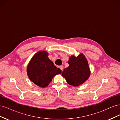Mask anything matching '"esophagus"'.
Masks as SVG:
<instances>
[{"instance_id":"obj_1","label":"esophagus","mask_w":120,"mask_h":120,"mask_svg":"<svg viewBox=\"0 0 120 120\" xmlns=\"http://www.w3.org/2000/svg\"><path fill=\"white\" fill-rule=\"evenodd\" d=\"M59 68H60V69L61 70V71H63V68H64V67H63V66H60L59 67Z\"/></svg>"}]
</instances>
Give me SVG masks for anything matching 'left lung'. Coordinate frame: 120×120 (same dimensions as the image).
I'll list each match as a JSON object with an SVG mask.
<instances>
[{
  "label": "left lung",
  "mask_w": 120,
  "mask_h": 120,
  "mask_svg": "<svg viewBox=\"0 0 120 120\" xmlns=\"http://www.w3.org/2000/svg\"><path fill=\"white\" fill-rule=\"evenodd\" d=\"M69 66L64 69L62 76L69 85L79 86L85 82L90 75L88 61L83 54L77 57L72 56L68 61Z\"/></svg>",
  "instance_id": "8db88e82"
}]
</instances>
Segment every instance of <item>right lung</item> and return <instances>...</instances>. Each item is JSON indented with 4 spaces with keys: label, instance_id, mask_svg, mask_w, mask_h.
Instances as JSON below:
<instances>
[{
    "label": "right lung",
    "instance_id": "1",
    "mask_svg": "<svg viewBox=\"0 0 120 120\" xmlns=\"http://www.w3.org/2000/svg\"><path fill=\"white\" fill-rule=\"evenodd\" d=\"M48 54L45 51L35 53L27 68V75L30 81L42 88L48 86L54 76L61 72L60 68L54 66L49 59Z\"/></svg>",
    "mask_w": 120,
    "mask_h": 120
}]
</instances>
